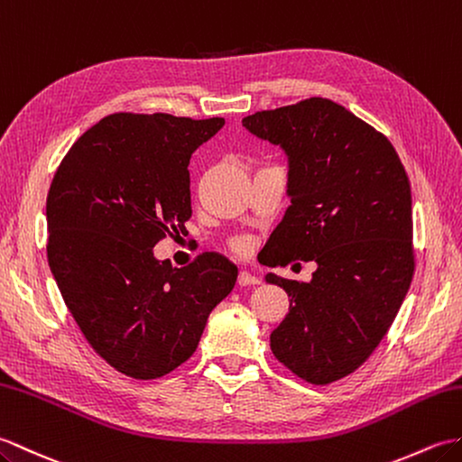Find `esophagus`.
Segmentation results:
<instances>
[{
	"mask_svg": "<svg viewBox=\"0 0 462 462\" xmlns=\"http://www.w3.org/2000/svg\"><path fill=\"white\" fill-rule=\"evenodd\" d=\"M257 283H260V280H257L255 275H252V273H248V272H240V273H238V285H240V287L257 285Z\"/></svg>",
	"mask_w": 462,
	"mask_h": 462,
	"instance_id": "obj_1",
	"label": "esophagus"
}]
</instances>
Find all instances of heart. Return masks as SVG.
Here are the masks:
<instances>
[{
    "label": "heart",
    "instance_id": "b5f03b06",
    "mask_svg": "<svg viewBox=\"0 0 462 462\" xmlns=\"http://www.w3.org/2000/svg\"><path fill=\"white\" fill-rule=\"evenodd\" d=\"M230 250L234 254L244 255L252 250V242H250V238H245V236H236V238L230 240Z\"/></svg>",
    "mask_w": 462,
    "mask_h": 462
}]
</instances>
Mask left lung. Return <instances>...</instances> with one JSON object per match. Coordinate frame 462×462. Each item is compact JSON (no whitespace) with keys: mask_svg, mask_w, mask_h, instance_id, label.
I'll return each instance as SVG.
<instances>
[{"mask_svg":"<svg viewBox=\"0 0 462 462\" xmlns=\"http://www.w3.org/2000/svg\"><path fill=\"white\" fill-rule=\"evenodd\" d=\"M242 125L289 157L291 207L265 263H317L309 283L265 275L291 297L272 352L309 383L337 382L376 350L413 280L410 177L388 137L328 98L255 112Z\"/></svg>","mask_w":462,"mask_h":462,"instance_id":"left-lung-1","label":"left lung"}]
</instances>
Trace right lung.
Returning <instances> with one entry per match:
<instances>
[{
    "instance_id": "add662e5",
    "label": "right lung",
    "mask_w": 462,
    "mask_h": 462,
    "mask_svg": "<svg viewBox=\"0 0 462 462\" xmlns=\"http://www.w3.org/2000/svg\"><path fill=\"white\" fill-rule=\"evenodd\" d=\"M222 125L224 117L110 114L52 177L51 272L88 345L130 378L155 380L187 362L238 277L214 252L185 267L153 255L155 244L187 230L192 152Z\"/></svg>"
}]
</instances>
